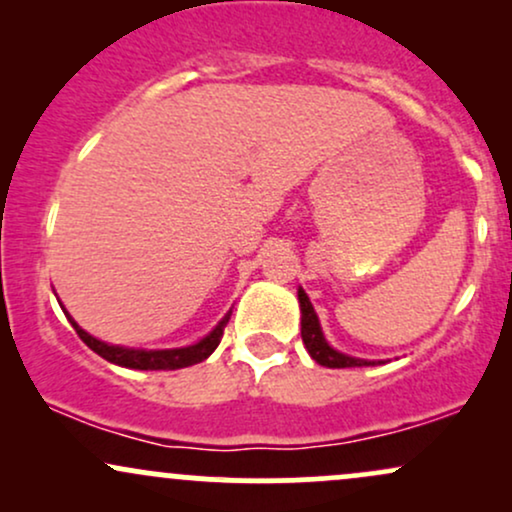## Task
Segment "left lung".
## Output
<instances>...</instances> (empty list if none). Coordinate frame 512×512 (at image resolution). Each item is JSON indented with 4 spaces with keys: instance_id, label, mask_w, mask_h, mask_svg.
<instances>
[{
    "instance_id": "8db88e82",
    "label": "left lung",
    "mask_w": 512,
    "mask_h": 512,
    "mask_svg": "<svg viewBox=\"0 0 512 512\" xmlns=\"http://www.w3.org/2000/svg\"><path fill=\"white\" fill-rule=\"evenodd\" d=\"M298 301H301V337L308 354L315 358L320 366L325 368H356V366H373L370 361H363V358H351L346 354H339L334 351L330 344L325 342L320 330V322H317V315L313 310V303L305 296L303 289H298Z\"/></svg>"
}]
</instances>
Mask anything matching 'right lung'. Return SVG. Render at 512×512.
Segmentation results:
<instances>
[{
    "label": "right lung",
    "mask_w": 512,
    "mask_h": 512,
    "mask_svg": "<svg viewBox=\"0 0 512 512\" xmlns=\"http://www.w3.org/2000/svg\"><path fill=\"white\" fill-rule=\"evenodd\" d=\"M69 317V315H67ZM226 315L223 320L216 325V330L207 334L202 342L185 346V349H166V351H144V349H125V346H113V344H105L101 339L91 337V334L81 330L79 325L69 317L72 327L76 330V334L81 337L88 349L96 351L98 356H103L105 361L117 363V366H125V368H137V370H178V368H187V366H195V363L204 361L214 354V349L219 346L223 330H226Z\"/></svg>",
    "instance_id": "add662e5"
}]
</instances>
